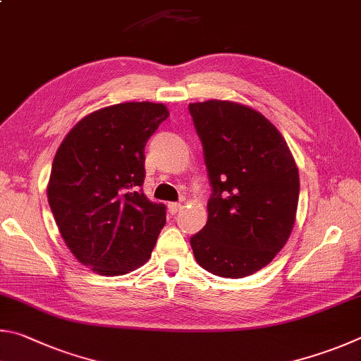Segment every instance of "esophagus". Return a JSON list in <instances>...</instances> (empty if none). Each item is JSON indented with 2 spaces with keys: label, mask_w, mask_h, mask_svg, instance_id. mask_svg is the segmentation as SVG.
Listing matches in <instances>:
<instances>
[{
  "label": "esophagus",
  "mask_w": 361,
  "mask_h": 361,
  "mask_svg": "<svg viewBox=\"0 0 361 361\" xmlns=\"http://www.w3.org/2000/svg\"><path fill=\"white\" fill-rule=\"evenodd\" d=\"M182 209H184V206H182L180 203H169L168 204V211H169L171 216H176V214L180 212Z\"/></svg>",
  "instance_id": "34e87169"
}]
</instances>
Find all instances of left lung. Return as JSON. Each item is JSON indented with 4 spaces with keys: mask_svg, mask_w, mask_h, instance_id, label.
I'll list each match as a JSON object with an SVG mask.
<instances>
[{
    "mask_svg": "<svg viewBox=\"0 0 361 361\" xmlns=\"http://www.w3.org/2000/svg\"><path fill=\"white\" fill-rule=\"evenodd\" d=\"M212 195L207 224L190 238L209 273L241 279L267 267L288 241L300 174L286 139L269 120L235 101L190 103Z\"/></svg>",
    "mask_w": 361,
    "mask_h": 361,
    "instance_id": "obj_1",
    "label": "left lung"
}]
</instances>
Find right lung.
I'll return each instance as SVG.
<instances>
[{
	"label": "right lung",
	"mask_w": 361,
	"mask_h": 361,
	"mask_svg": "<svg viewBox=\"0 0 361 361\" xmlns=\"http://www.w3.org/2000/svg\"><path fill=\"white\" fill-rule=\"evenodd\" d=\"M168 116L149 101L107 106L79 120L56 150L49 206L68 249L94 273L142 267L166 224V207L141 187L145 142Z\"/></svg>",
	"instance_id": "obj_1"
}]
</instances>
